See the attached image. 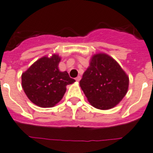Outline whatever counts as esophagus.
I'll use <instances>...</instances> for the list:
<instances>
[{"label":"esophagus","instance_id":"obj_1","mask_svg":"<svg viewBox=\"0 0 153 153\" xmlns=\"http://www.w3.org/2000/svg\"><path fill=\"white\" fill-rule=\"evenodd\" d=\"M75 80H76L77 82H79V81L81 80V77H80V76H78V77H77V78H76V79H75Z\"/></svg>","mask_w":153,"mask_h":153}]
</instances>
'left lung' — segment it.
I'll use <instances>...</instances> for the list:
<instances>
[{"label": "left lung", "instance_id": "8db88e82", "mask_svg": "<svg viewBox=\"0 0 153 153\" xmlns=\"http://www.w3.org/2000/svg\"><path fill=\"white\" fill-rule=\"evenodd\" d=\"M129 78L114 58L96 53L84 72L80 86L92 106L109 110L117 105L126 95Z\"/></svg>", "mask_w": 153, "mask_h": 153}]
</instances>
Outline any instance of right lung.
I'll list each match as a JSON object with an SVG mask.
<instances>
[{
  "label": "right lung",
  "mask_w": 153,
  "mask_h": 153,
  "mask_svg": "<svg viewBox=\"0 0 153 153\" xmlns=\"http://www.w3.org/2000/svg\"><path fill=\"white\" fill-rule=\"evenodd\" d=\"M61 57L53 54L36 61L22 74V85L27 97L40 107H53L61 100L66 86L75 80L67 71H60Z\"/></svg>",
  "instance_id": "obj_1"
}]
</instances>
